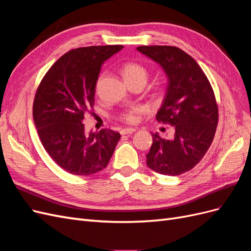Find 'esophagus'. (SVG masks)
Masks as SVG:
<instances>
[{
    "instance_id": "1",
    "label": "esophagus",
    "mask_w": 251,
    "mask_h": 251,
    "mask_svg": "<svg viewBox=\"0 0 251 251\" xmlns=\"http://www.w3.org/2000/svg\"><path fill=\"white\" fill-rule=\"evenodd\" d=\"M136 132V128L134 127H126V128H123V130L120 131L121 135H128V134H133Z\"/></svg>"
}]
</instances>
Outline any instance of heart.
I'll return each mask as SVG.
<instances>
[{"label":"heart","instance_id":"1","mask_svg":"<svg viewBox=\"0 0 251 251\" xmlns=\"http://www.w3.org/2000/svg\"><path fill=\"white\" fill-rule=\"evenodd\" d=\"M123 74L126 82L134 80H144L148 79V70L142 65L137 63H126L123 67ZM143 111L142 107H135L131 110L124 113L121 117L128 124H134L138 120V114Z\"/></svg>","mask_w":251,"mask_h":251}]
</instances>
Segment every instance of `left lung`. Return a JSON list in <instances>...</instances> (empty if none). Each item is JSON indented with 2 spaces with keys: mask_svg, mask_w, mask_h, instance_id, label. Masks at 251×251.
<instances>
[{
  "mask_svg": "<svg viewBox=\"0 0 251 251\" xmlns=\"http://www.w3.org/2000/svg\"><path fill=\"white\" fill-rule=\"evenodd\" d=\"M137 51L160 66L168 77L156 119L175 130L172 139L151 134L153 144L147 164L156 173L178 176L200 162L214 139L218 125L214 91L200 66L183 50L173 46H141Z\"/></svg>",
  "mask_w": 251,
  "mask_h": 251,
  "instance_id": "left-lung-1",
  "label": "left lung"
}]
</instances>
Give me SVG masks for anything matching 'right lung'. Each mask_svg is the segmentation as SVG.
Masks as SVG:
<instances>
[{"label":"right lung","instance_id":"obj_1","mask_svg":"<svg viewBox=\"0 0 251 251\" xmlns=\"http://www.w3.org/2000/svg\"><path fill=\"white\" fill-rule=\"evenodd\" d=\"M124 46L73 49L58 58L37 88L33 119L45 150L57 165L89 176L108 165L120 139L112 130L86 133L83 114L94 105L101 66Z\"/></svg>","mask_w":251,"mask_h":251}]
</instances>
